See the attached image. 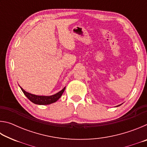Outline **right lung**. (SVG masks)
<instances>
[{
  "mask_svg": "<svg viewBox=\"0 0 147 147\" xmlns=\"http://www.w3.org/2000/svg\"><path fill=\"white\" fill-rule=\"evenodd\" d=\"M20 88H21L22 91L23 92V93L25 94V96L32 102L36 104H39V105H47V104L55 102H56L61 97V96L64 92L65 89V87L62 90L59 91L58 93H57L51 96H39L28 93V92L24 91L21 87H20Z\"/></svg>",
  "mask_w": 147,
  "mask_h": 147,
  "instance_id": "add662e5",
  "label": "right lung"
}]
</instances>
